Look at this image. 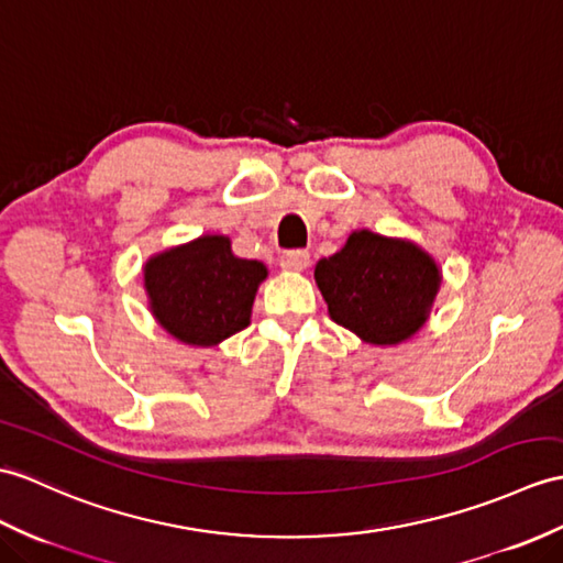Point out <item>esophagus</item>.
<instances>
[{"mask_svg": "<svg viewBox=\"0 0 563 563\" xmlns=\"http://www.w3.org/2000/svg\"><path fill=\"white\" fill-rule=\"evenodd\" d=\"M280 266L287 271H305L309 266V254L305 250H290L280 256Z\"/></svg>", "mask_w": 563, "mask_h": 563, "instance_id": "esophagus-1", "label": "esophagus"}]
</instances>
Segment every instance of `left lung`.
<instances>
[{
	"instance_id": "left-lung-1",
	"label": "left lung",
	"mask_w": 563,
	"mask_h": 563,
	"mask_svg": "<svg viewBox=\"0 0 563 563\" xmlns=\"http://www.w3.org/2000/svg\"><path fill=\"white\" fill-rule=\"evenodd\" d=\"M313 278L331 319L374 345L410 338L439 290V268L420 246L369 230L352 232L341 252L321 258Z\"/></svg>"
}]
</instances>
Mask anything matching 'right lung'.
Instances as JSON below:
<instances>
[{
	"label": "right lung",
	"instance_id": "right-lung-1",
	"mask_svg": "<svg viewBox=\"0 0 563 563\" xmlns=\"http://www.w3.org/2000/svg\"><path fill=\"white\" fill-rule=\"evenodd\" d=\"M264 278V264L238 258L218 234L158 254L143 268L155 319L177 341L203 347L250 325Z\"/></svg>",
	"mask_w": 563,
	"mask_h": 563
}]
</instances>
